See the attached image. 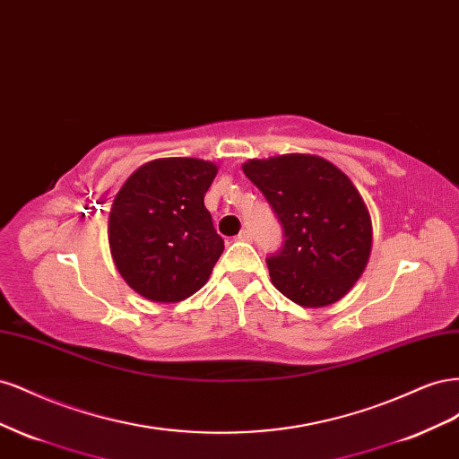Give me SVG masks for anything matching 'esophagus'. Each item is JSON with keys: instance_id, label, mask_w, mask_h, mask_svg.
<instances>
[{"instance_id": "esophagus-1", "label": "esophagus", "mask_w": 459, "mask_h": 459, "mask_svg": "<svg viewBox=\"0 0 459 459\" xmlns=\"http://www.w3.org/2000/svg\"><path fill=\"white\" fill-rule=\"evenodd\" d=\"M253 239V233L248 230H241L238 235V241H251Z\"/></svg>"}]
</instances>
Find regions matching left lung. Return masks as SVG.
<instances>
[{"label": "left lung", "mask_w": 459, "mask_h": 459, "mask_svg": "<svg viewBox=\"0 0 459 459\" xmlns=\"http://www.w3.org/2000/svg\"><path fill=\"white\" fill-rule=\"evenodd\" d=\"M243 172L283 226L281 251L266 260L275 289L304 308L341 300L364 273L373 241L369 211L351 178L302 152L251 159Z\"/></svg>", "instance_id": "left-lung-1"}]
</instances>
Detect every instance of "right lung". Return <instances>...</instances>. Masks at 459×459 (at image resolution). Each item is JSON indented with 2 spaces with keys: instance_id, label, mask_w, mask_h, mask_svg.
<instances>
[{
  "instance_id": "obj_1",
  "label": "right lung",
  "mask_w": 459,
  "mask_h": 459,
  "mask_svg": "<svg viewBox=\"0 0 459 459\" xmlns=\"http://www.w3.org/2000/svg\"><path fill=\"white\" fill-rule=\"evenodd\" d=\"M211 160L169 157L140 166L117 193L108 247L122 280L152 302H179L208 281L224 251L204 193Z\"/></svg>"
}]
</instances>
